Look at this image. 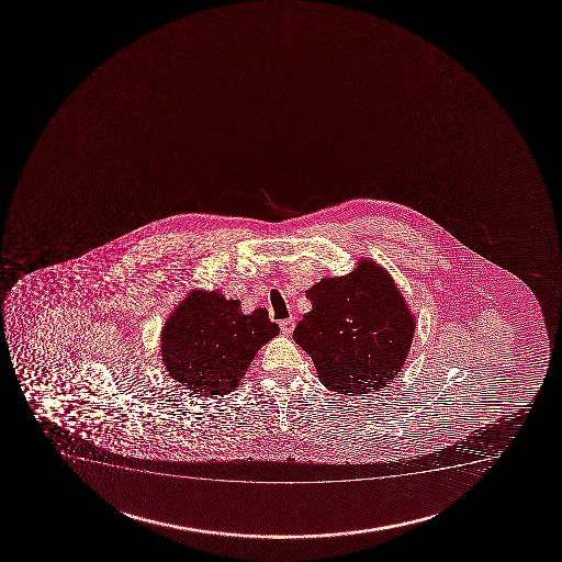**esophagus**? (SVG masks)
<instances>
[{
  "mask_svg": "<svg viewBox=\"0 0 562 562\" xmlns=\"http://www.w3.org/2000/svg\"><path fill=\"white\" fill-rule=\"evenodd\" d=\"M293 327H295V319H293V317H288V319H282V322H280V329H282L284 335H291Z\"/></svg>",
  "mask_w": 562,
  "mask_h": 562,
  "instance_id": "esophagus-1",
  "label": "esophagus"
}]
</instances>
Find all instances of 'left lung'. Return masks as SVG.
<instances>
[{
    "instance_id": "left-lung-1",
    "label": "left lung",
    "mask_w": 562,
    "mask_h": 562,
    "mask_svg": "<svg viewBox=\"0 0 562 562\" xmlns=\"http://www.w3.org/2000/svg\"><path fill=\"white\" fill-rule=\"evenodd\" d=\"M306 297L312 311L293 340L312 357L327 390L364 395L401 372L416 325L382 267L364 259L348 277L324 278Z\"/></svg>"
}]
</instances>
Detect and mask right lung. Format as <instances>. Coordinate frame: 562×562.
Instances as JSON below:
<instances>
[{
    "label": "right lung",
    "instance_id": "add662e5",
    "mask_svg": "<svg viewBox=\"0 0 562 562\" xmlns=\"http://www.w3.org/2000/svg\"><path fill=\"white\" fill-rule=\"evenodd\" d=\"M278 333L265 308L243 314L240 301H227L216 291H193L167 319L161 357L180 385L198 395H225Z\"/></svg>",
    "mask_w": 562,
    "mask_h": 562
}]
</instances>
